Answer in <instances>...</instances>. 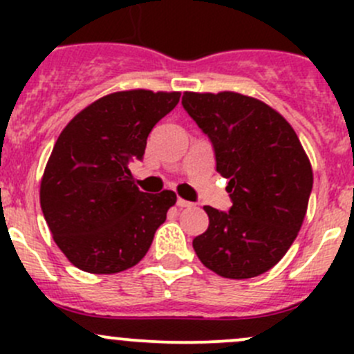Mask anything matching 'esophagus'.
Returning a JSON list of instances; mask_svg holds the SVG:
<instances>
[{"instance_id":"34e87169","label":"esophagus","mask_w":354,"mask_h":354,"mask_svg":"<svg viewBox=\"0 0 354 354\" xmlns=\"http://www.w3.org/2000/svg\"><path fill=\"white\" fill-rule=\"evenodd\" d=\"M176 205L180 207V209H187V207H192V205H194V203H192V202H188V200L178 198V200H176Z\"/></svg>"}]
</instances>
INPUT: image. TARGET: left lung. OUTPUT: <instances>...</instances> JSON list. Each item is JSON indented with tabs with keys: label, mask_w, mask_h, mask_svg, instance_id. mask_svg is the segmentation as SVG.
<instances>
[{
	"label": "left lung",
	"mask_w": 354,
	"mask_h": 354,
	"mask_svg": "<svg viewBox=\"0 0 354 354\" xmlns=\"http://www.w3.org/2000/svg\"><path fill=\"white\" fill-rule=\"evenodd\" d=\"M181 104L209 137L233 202L227 212L203 207L209 227L194 240L195 253L223 277L260 276L283 259L305 219L308 157L291 124L259 99L185 92Z\"/></svg>",
	"instance_id": "1"
}]
</instances>
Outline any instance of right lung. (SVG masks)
<instances>
[{
	"instance_id": "1",
	"label": "right lung",
	"mask_w": 354,
	"mask_h": 354,
	"mask_svg": "<svg viewBox=\"0 0 354 354\" xmlns=\"http://www.w3.org/2000/svg\"><path fill=\"white\" fill-rule=\"evenodd\" d=\"M178 101L180 92H114L80 111L56 140L41 209L56 245L80 270L121 272L151 248L176 195L140 192L128 166L144 159L149 133Z\"/></svg>"
}]
</instances>
